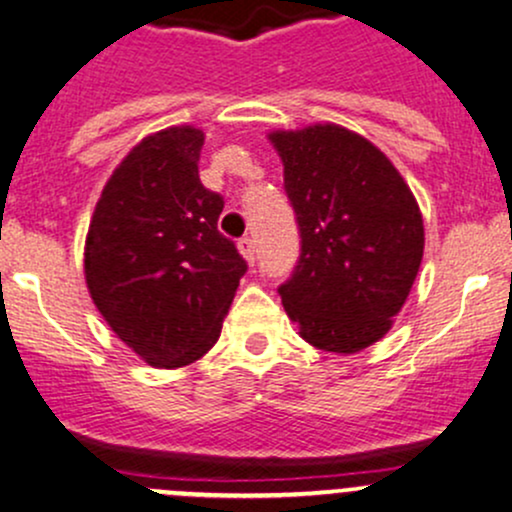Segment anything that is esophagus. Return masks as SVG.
<instances>
[{"mask_svg": "<svg viewBox=\"0 0 512 512\" xmlns=\"http://www.w3.org/2000/svg\"><path fill=\"white\" fill-rule=\"evenodd\" d=\"M239 251H241V256L246 258V263H249V266H254L256 263V244H254V239H251V236H244V239H239Z\"/></svg>", "mask_w": 512, "mask_h": 512, "instance_id": "esophagus-1", "label": "esophagus"}]
</instances>
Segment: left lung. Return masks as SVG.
I'll use <instances>...</instances> for the list:
<instances>
[{"label":"left lung","mask_w":512,"mask_h":512,"mask_svg":"<svg viewBox=\"0 0 512 512\" xmlns=\"http://www.w3.org/2000/svg\"><path fill=\"white\" fill-rule=\"evenodd\" d=\"M283 161L300 258L278 288L305 342L356 354L388 332L422 263L425 227L403 175L337 124L268 134Z\"/></svg>","instance_id":"obj_1"}]
</instances>
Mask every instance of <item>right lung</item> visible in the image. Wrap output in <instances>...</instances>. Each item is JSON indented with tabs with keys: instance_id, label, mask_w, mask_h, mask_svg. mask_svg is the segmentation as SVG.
I'll use <instances>...</instances> for the list:
<instances>
[{
	"instance_id": "obj_1",
	"label": "right lung",
	"mask_w": 512,
	"mask_h": 512,
	"mask_svg": "<svg viewBox=\"0 0 512 512\" xmlns=\"http://www.w3.org/2000/svg\"><path fill=\"white\" fill-rule=\"evenodd\" d=\"M205 134L146 136L104 185L85 241V280L100 315L148 366L205 356L222 332L246 261L219 234L224 200L200 183Z\"/></svg>"
}]
</instances>
